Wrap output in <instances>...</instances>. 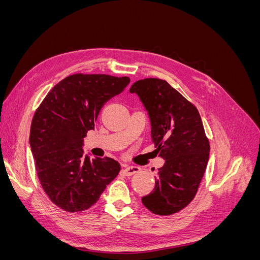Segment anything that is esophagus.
<instances>
[{"label": "esophagus", "instance_id": "obj_1", "mask_svg": "<svg viewBox=\"0 0 260 260\" xmlns=\"http://www.w3.org/2000/svg\"><path fill=\"white\" fill-rule=\"evenodd\" d=\"M122 171L125 176H132V175L137 174V172H139L140 168L137 166H124Z\"/></svg>", "mask_w": 260, "mask_h": 260}]
</instances>
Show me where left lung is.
I'll use <instances>...</instances> for the list:
<instances>
[{
    "instance_id": "obj_1",
    "label": "left lung",
    "mask_w": 260,
    "mask_h": 260,
    "mask_svg": "<svg viewBox=\"0 0 260 260\" xmlns=\"http://www.w3.org/2000/svg\"><path fill=\"white\" fill-rule=\"evenodd\" d=\"M130 92L138 94L148 112L152 141L165 159L154 190L142 203L156 215H172L198 192L209 158V141L198 108L166 80L146 78L133 83Z\"/></svg>"
}]
</instances>
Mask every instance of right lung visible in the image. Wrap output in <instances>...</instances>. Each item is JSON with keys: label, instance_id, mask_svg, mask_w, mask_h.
<instances>
[{"label": "right lung", "instance_id": "obj_1", "mask_svg": "<svg viewBox=\"0 0 260 260\" xmlns=\"http://www.w3.org/2000/svg\"><path fill=\"white\" fill-rule=\"evenodd\" d=\"M130 82L128 77L75 74L59 81L37 108L30 128L36 171L49 199L69 212L95 204L117 177V160L91 159L83 138L94 129L101 108Z\"/></svg>", "mask_w": 260, "mask_h": 260}]
</instances>
